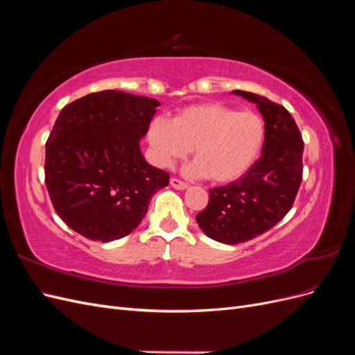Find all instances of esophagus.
<instances>
[{
	"mask_svg": "<svg viewBox=\"0 0 355 355\" xmlns=\"http://www.w3.org/2000/svg\"><path fill=\"white\" fill-rule=\"evenodd\" d=\"M170 185L173 187L175 189H185V188L188 187L187 182L180 180V179H178V178H171V179H170Z\"/></svg>",
	"mask_w": 355,
	"mask_h": 355,
	"instance_id": "1",
	"label": "esophagus"
}]
</instances>
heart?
<instances>
[{
  "label": "heart",
  "mask_w": 355,
  "mask_h": 355,
  "mask_svg": "<svg viewBox=\"0 0 355 355\" xmlns=\"http://www.w3.org/2000/svg\"><path fill=\"white\" fill-rule=\"evenodd\" d=\"M266 127L259 114L222 103L192 105L171 121L157 116L149 124L148 141L159 164L171 166L194 151L188 167L194 176L230 182L249 170L265 144Z\"/></svg>",
  "instance_id": "b5f03b06"
}]
</instances>
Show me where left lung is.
<instances>
[{"instance_id": "8db88e82", "label": "left lung", "mask_w": 355, "mask_h": 355, "mask_svg": "<svg viewBox=\"0 0 355 355\" xmlns=\"http://www.w3.org/2000/svg\"><path fill=\"white\" fill-rule=\"evenodd\" d=\"M235 94L254 102L266 127L262 155L230 185L209 189V204L196 219L210 239L239 244L253 240L292 209L302 182L304 141L284 106L250 92Z\"/></svg>"}]
</instances>
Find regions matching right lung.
I'll use <instances>...</instances> for the list:
<instances>
[{
  "label": "right lung",
  "mask_w": 355,
  "mask_h": 355,
  "mask_svg": "<svg viewBox=\"0 0 355 355\" xmlns=\"http://www.w3.org/2000/svg\"><path fill=\"white\" fill-rule=\"evenodd\" d=\"M158 105L103 90L60 111L46 142V187L60 219L83 237H125L155 192L168 185L167 171L149 166L139 149Z\"/></svg>",
  "instance_id": "right-lung-1"
}]
</instances>
